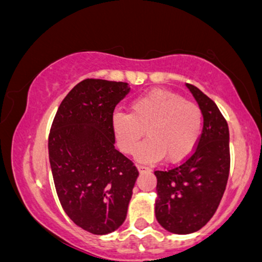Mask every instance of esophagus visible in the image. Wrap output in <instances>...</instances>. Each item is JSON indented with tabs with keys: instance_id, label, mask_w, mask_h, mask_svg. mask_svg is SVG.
<instances>
[{
	"instance_id": "esophagus-1",
	"label": "esophagus",
	"mask_w": 262,
	"mask_h": 262,
	"mask_svg": "<svg viewBox=\"0 0 262 262\" xmlns=\"http://www.w3.org/2000/svg\"><path fill=\"white\" fill-rule=\"evenodd\" d=\"M138 169H139L140 171H143V170H149V167L145 166V165H138Z\"/></svg>"
}]
</instances>
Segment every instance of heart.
<instances>
[{"mask_svg":"<svg viewBox=\"0 0 262 262\" xmlns=\"http://www.w3.org/2000/svg\"><path fill=\"white\" fill-rule=\"evenodd\" d=\"M200 106L177 93L152 90L130 103V113L117 111L112 117L113 132L119 148L127 154L135 151L146 129L148 140L137 158L154 161L166 156L170 162L182 161L193 151L202 132Z\"/></svg>","mask_w":262,"mask_h":262,"instance_id":"b5f03b06","label":"heart"}]
</instances>
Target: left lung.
Listing matches in <instances>:
<instances>
[{
	"label": "left lung",
	"instance_id": "1",
	"mask_svg": "<svg viewBox=\"0 0 262 262\" xmlns=\"http://www.w3.org/2000/svg\"><path fill=\"white\" fill-rule=\"evenodd\" d=\"M186 86L202 111V134L187 160L154 172L156 219L173 234L194 233L208 223L223 197L230 169L227 121L208 96L196 86Z\"/></svg>",
	"mask_w": 262,
	"mask_h": 262
}]
</instances>
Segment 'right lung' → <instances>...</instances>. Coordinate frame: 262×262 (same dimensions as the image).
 I'll use <instances>...</instances> for the list:
<instances>
[{
	"instance_id": "1",
	"label": "right lung",
	"mask_w": 262,
	"mask_h": 262,
	"mask_svg": "<svg viewBox=\"0 0 262 262\" xmlns=\"http://www.w3.org/2000/svg\"><path fill=\"white\" fill-rule=\"evenodd\" d=\"M130 91L127 82L86 79L66 95L49 134L56 193L75 224L96 235L123 224L138 172L114 148V108Z\"/></svg>"
}]
</instances>
